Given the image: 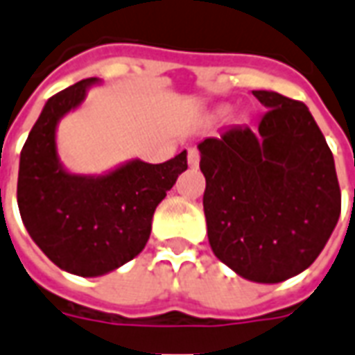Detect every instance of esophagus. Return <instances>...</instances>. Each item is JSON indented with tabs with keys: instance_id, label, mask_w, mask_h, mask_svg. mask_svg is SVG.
I'll list each match as a JSON object with an SVG mask.
<instances>
[{
	"instance_id": "obj_1",
	"label": "esophagus",
	"mask_w": 355,
	"mask_h": 355,
	"mask_svg": "<svg viewBox=\"0 0 355 355\" xmlns=\"http://www.w3.org/2000/svg\"><path fill=\"white\" fill-rule=\"evenodd\" d=\"M187 161H189V166H191V168H196V166H198V164H200V153H198V149H194V148L189 149Z\"/></svg>"
}]
</instances>
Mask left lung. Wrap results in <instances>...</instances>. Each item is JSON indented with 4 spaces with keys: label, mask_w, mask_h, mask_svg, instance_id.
Returning a JSON list of instances; mask_svg holds the SVG:
<instances>
[{
    "label": "left lung",
    "mask_w": 355,
    "mask_h": 355,
    "mask_svg": "<svg viewBox=\"0 0 355 355\" xmlns=\"http://www.w3.org/2000/svg\"><path fill=\"white\" fill-rule=\"evenodd\" d=\"M258 129L226 127L198 144L215 257L247 281L277 284L318 258L340 215L331 149L303 103L252 92Z\"/></svg>",
    "instance_id": "1"
}]
</instances>
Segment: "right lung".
<instances>
[{"label":"right lung","mask_w":355,"mask_h":355,"mask_svg":"<svg viewBox=\"0 0 355 355\" xmlns=\"http://www.w3.org/2000/svg\"><path fill=\"white\" fill-rule=\"evenodd\" d=\"M98 78H86L46 101L20 153L18 209L37 247L60 269L101 277L138 257L157 206L187 170V151L161 164L130 159L105 174L69 172L55 132L86 101Z\"/></svg>","instance_id":"add662e5"}]
</instances>
